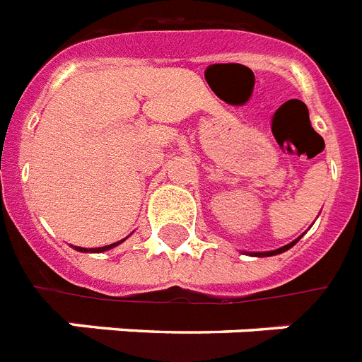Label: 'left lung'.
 I'll list each match as a JSON object with an SVG mask.
<instances>
[{
    "instance_id": "8db88e82",
    "label": "left lung",
    "mask_w": 362,
    "mask_h": 362,
    "mask_svg": "<svg viewBox=\"0 0 362 362\" xmlns=\"http://www.w3.org/2000/svg\"><path fill=\"white\" fill-rule=\"evenodd\" d=\"M293 244H297V240L295 242H291V244H287V246H284V247H278V250H274V252H264V253H253V255H259V257H261V255H276V253H281V252H286V250H289V247L293 246Z\"/></svg>"
}]
</instances>
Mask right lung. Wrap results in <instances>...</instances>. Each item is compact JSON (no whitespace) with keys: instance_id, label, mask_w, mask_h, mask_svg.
<instances>
[{"instance_id":"right-lung-1","label":"right lung","mask_w":362,"mask_h":362,"mask_svg":"<svg viewBox=\"0 0 362 362\" xmlns=\"http://www.w3.org/2000/svg\"><path fill=\"white\" fill-rule=\"evenodd\" d=\"M120 242H115V244H109V246H103V247H95V250H86V247H76V250H78V252H95V253H99V252H107V250H110V247L118 246Z\"/></svg>"}]
</instances>
